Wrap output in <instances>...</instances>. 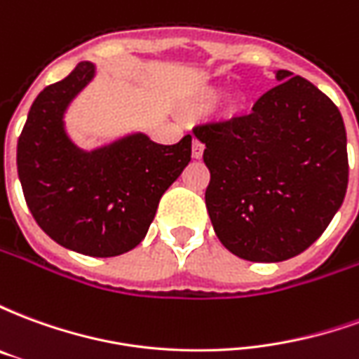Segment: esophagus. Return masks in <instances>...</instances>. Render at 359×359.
<instances>
[{
    "instance_id": "1",
    "label": "esophagus",
    "mask_w": 359,
    "mask_h": 359,
    "mask_svg": "<svg viewBox=\"0 0 359 359\" xmlns=\"http://www.w3.org/2000/svg\"><path fill=\"white\" fill-rule=\"evenodd\" d=\"M202 156H203V144L198 140V138H194V140H192V157H194V159H202Z\"/></svg>"
}]
</instances>
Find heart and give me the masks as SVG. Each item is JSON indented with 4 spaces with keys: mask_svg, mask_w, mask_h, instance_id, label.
<instances>
[{
    "mask_svg": "<svg viewBox=\"0 0 359 359\" xmlns=\"http://www.w3.org/2000/svg\"><path fill=\"white\" fill-rule=\"evenodd\" d=\"M221 95H223V88L221 86H202V88L198 90L194 95V103L196 107H210V105H215V103L221 100ZM246 103H248V97L244 94H234L225 105V115L229 118L231 117H238L242 111L246 109Z\"/></svg>",
    "mask_w": 359,
    "mask_h": 359,
    "instance_id": "1",
    "label": "heart"
}]
</instances>
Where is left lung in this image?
I'll return each instance as SVG.
<instances>
[{"mask_svg": "<svg viewBox=\"0 0 359 359\" xmlns=\"http://www.w3.org/2000/svg\"><path fill=\"white\" fill-rule=\"evenodd\" d=\"M250 115L196 126L210 169L205 205L229 252L285 262L309 248L342 205L346 128L339 107L290 71Z\"/></svg>", "mask_w": 359, "mask_h": 359, "instance_id": "obj_1", "label": "left lung"}]
</instances>
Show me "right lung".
Instances as JSON below:
<instances>
[{
  "instance_id": "right-lung-1",
  "label": "right lung",
  "mask_w": 359,
  "mask_h": 359,
  "mask_svg": "<svg viewBox=\"0 0 359 359\" xmlns=\"http://www.w3.org/2000/svg\"><path fill=\"white\" fill-rule=\"evenodd\" d=\"M94 76L95 65L84 61L38 94L19 136L17 171L43 233L84 256L113 257L144 241L161 196L190 161L192 136L163 146L133 133L92 151L79 148L65 113Z\"/></svg>"
}]
</instances>
